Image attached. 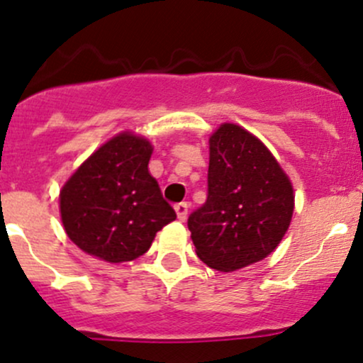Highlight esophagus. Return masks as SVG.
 Returning <instances> with one entry per match:
<instances>
[{
    "instance_id": "34e87169",
    "label": "esophagus",
    "mask_w": 363,
    "mask_h": 363,
    "mask_svg": "<svg viewBox=\"0 0 363 363\" xmlns=\"http://www.w3.org/2000/svg\"><path fill=\"white\" fill-rule=\"evenodd\" d=\"M175 213H177L179 220H186V217H188V203L186 201H181V203L175 205Z\"/></svg>"
}]
</instances>
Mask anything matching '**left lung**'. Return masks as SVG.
I'll use <instances>...</instances> for the list:
<instances>
[{
	"label": "left lung",
	"instance_id": "obj_1",
	"mask_svg": "<svg viewBox=\"0 0 363 363\" xmlns=\"http://www.w3.org/2000/svg\"><path fill=\"white\" fill-rule=\"evenodd\" d=\"M207 201L188 219L196 255L217 272L268 257L289 230L294 189L268 147L235 123L211 135Z\"/></svg>",
	"mask_w": 363,
	"mask_h": 363
}]
</instances>
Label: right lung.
Instances as JSON below:
<instances>
[{
	"label": "right lung",
	"instance_id": "add662e5",
	"mask_svg": "<svg viewBox=\"0 0 363 363\" xmlns=\"http://www.w3.org/2000/svg\"><path fill=\"white\" fill-rule=\"evenodd\" d=\"M151 152L150 140L123 132L64 184V230L83 252L108 262L133 261L177 217L147 169Z\"/></svg>",
	"mask_w": 363,
	"mask_h": 363
}]
</instances>
